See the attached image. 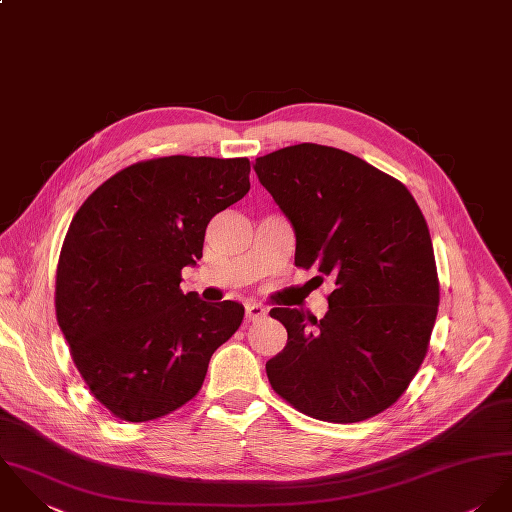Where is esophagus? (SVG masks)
I'll use <instances>...</instances> for the list:
<instances>
[{
    "label": "esophagus",
    "instance_id": "esophagus-1",
    "mask_svg": "<svg viewBox=\"0 0 512 512\" xmlns=\"http://www.w3.org/2000/svg\"><path fill=\"white\" fill-rule=\"evenodd\" d=\"M265 308L261 307V305H257V303H247L245 305V318L251 322V320H257V318H261V316H265Z\"/></svg>",
    "mask_w": 512,
    "mask_h": 512
}]
</instances>
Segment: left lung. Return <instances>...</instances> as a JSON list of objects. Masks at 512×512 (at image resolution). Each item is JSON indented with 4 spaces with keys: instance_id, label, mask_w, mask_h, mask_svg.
I'll return each instance as SVG.
<instances>
[{
    "instance_id": "left-lung-1",
    "label": "left lung",
    "mask_w": 512,
    "mask_h": 512,
    "mask_svg": "<svg viewBox=\"0 0 512 512\" xmlns=\"http://www.w3.org/2000/svg\"><path fill=\"white\" fill-rule=\"evenodd\" d=\"M253 170L295 229V265L334 279L320 320L271 310L289 334L265 366L273 390L322 421L382 413L417 374L439 305L419 205L396 178L330 146H287Z\"/></svg>"
}]
</instances>
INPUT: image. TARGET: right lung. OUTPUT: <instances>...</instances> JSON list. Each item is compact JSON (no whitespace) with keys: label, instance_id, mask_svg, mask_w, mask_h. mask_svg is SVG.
<instances>
[{"label":"right lung","instance_id":"1","mask_svg":"<svg viewBox=\"0 0 512 512\" xmlns=\"http://www.w3.org/2000/svg\"><path fill=\"white\" fill-rule=\"evenodd\" d=\"M247 158L166 156L132 164L75 213L57 265V322L91 394L140 423L190 402L239 303L180 289L209 219L251 188Z\"/></svg>","mask_w":512,"mask_h":512}]
</instances>
